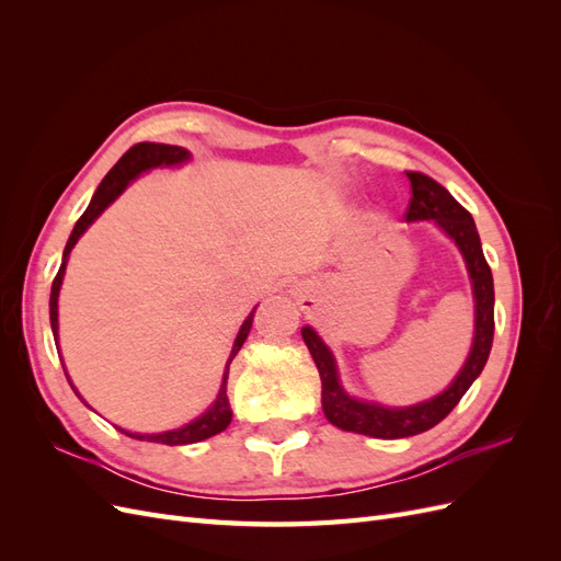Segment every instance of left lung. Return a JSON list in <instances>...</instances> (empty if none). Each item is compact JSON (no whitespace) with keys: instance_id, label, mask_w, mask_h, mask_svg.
Masks as SVG:
<instances>
[{"instance_id":"8db88e82","label":"left lung","mask_w":561,"mask_h":561,"mask_svg":"<svg viewBox=\"0 0 561 561\" xmlns=\"http://www.w3.org/2000/svg\"><path fill=\"white\" fill-rule=\"evenodd\" d=\"M407 178L412 182V201L410 208H407V222L433 219L456 243L468 268L474 299V334L463 367L458 369V375L443 393H437L435 398L407 407H386L381 402L360 400L346 393L342 379H339L336 360L330 346L322 342L311 325L301 328L304 344L309 346L320 375L322 412H325L328 421L342 431L381 439L410 437L437 426L458 404V400L466 396L472 381L480 377L489 358L491 342H494V278H491V268L484 260L478 227H474L470 213L443 184H437L433 178L423 173H407Z\"/></svg>"}]
</instances>
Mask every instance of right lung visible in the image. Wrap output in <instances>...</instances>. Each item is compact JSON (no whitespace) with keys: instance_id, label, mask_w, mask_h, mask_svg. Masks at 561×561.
<instances>
[{"instance_id":"obj_1","label":"right lung","mask_w":561,"mask_h":561,"mask_svg":"<svg viewBox=\"0 0 561 561\" xmlns=\"http://www.w3.org/2000/svg\"><path fill=\"white\" fill-rule=\"evenodd\" d=\"M190 159H192V154L184 147L140 142V145H133L126 151V154L116 161V165L105 175V180L100 182V186H98L91 203H89V208L83 210V215L77 219V225H75V229L70 233V239H67V245H65V252H62V264H60L58 274L54 278V285H50V301H48V309L50 311L48 313H50V330H54L56 346H58V297H60V285H62V278H65L67 260H70V252H72V248L77 245V241L83 236V231H87L95 222V219L103 215L112 206V203L126 192V186L135 178H140L147 171H154V168L182 165V163H186ZM254 309H257V307H254ZM254 309L245 318L239 334H236V339H233L231 355H229L227 367H225V375H222V383H219V393H217L215 402L208 407L206 412H203L201 416H196L194 421L184 423V426H180L175 431H163V433H130V431H124V428H118V431L126 433L128 437L142 439V443H159V445H171V447H175V445H194V443H201V439H208V437H213L217 433H222L231 423V407H229V398H227L229 365L236 358V353L241 351L243 342H245L248 334H250ZM65 377H67V371H65ZM67 381H70V377H67ZM70 386H72V390L77 393V398L83 404H87V400L79 396V390L75 388L72 381H70Z\"/></svg>"}]
</instances>
